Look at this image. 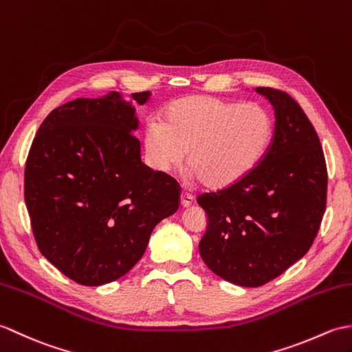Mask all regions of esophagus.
<instances>
[{"mask_svg": "<svg viewBox=\"0 0 352 352\" xmlns=\"http://www.w3.org/2000/svg\"><path fill=\"white\" fill-rule=\"evenodd\" d=\"M192 201H194V199H192L191 194H188V192H182V194H181V205H182L184 208L191 206Z\"/></svg>", "mask_w": 352, "mask_h": 352, "instance_id": "obj_1", "label": "esophagus"}]
</instances>
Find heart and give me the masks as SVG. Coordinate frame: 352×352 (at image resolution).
Instances as JSON below:
<instances>
[{"label": "heart", "instance_id": "obj_1", "mask_svg": "<svg viewBox=\"0 0 352 352\" xmlns=\"http://www.w3.org/2000/svg\"><path fill=\"white\" fill-rule=\"evenodd\" d=\"M272 122L262 107L212 96H185L171 102L161 124L144 134L152 167L168 171L182 162L192 181L221 191L252 175L272 142Z\"/></svg>", "mask_w": 352, "mask_h": 352}]
</instances>
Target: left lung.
<instances>
[{"label": "left lung", "instance_id": "8db88e82", "mask_svg": "<svg viewBox=\"0 0 352 352\" xmlns=\"http://www.w3.org/2000/svg\"><path fill=\"white\" fill-rule=\"evenodd\" d=\"M256 91L276 113L267 155L244 181L197 197L208 215L199 244L203 262L226 282L245 287L271 282L309 252L329 182L321 142L302 108L286 91Z\"/></svg>", "mask_w": 352, "mask_h": 352}]
</instances>
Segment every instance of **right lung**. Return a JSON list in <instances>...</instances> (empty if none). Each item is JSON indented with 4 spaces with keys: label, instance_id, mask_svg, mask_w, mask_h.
<instances>
[{
    "label": "right lung",
    "instance_id": "1",
    "mask_svg": "<svg viewBox=\"0 0 352 352\" xmlns=\"http://www.w3.org/2000/svg\"><path fill=\"white\" fill-rule=\"evenodd\" d=\"M149 96L132 93L138 105ZM137 128L132 102L110 91L52 110L31 144L23 194L37 247L80 285L126 274L179 208V184L142 162Z\"/></svg>",
    "mask_w": 352,
    "mask_h": 352
}]
</instances>
